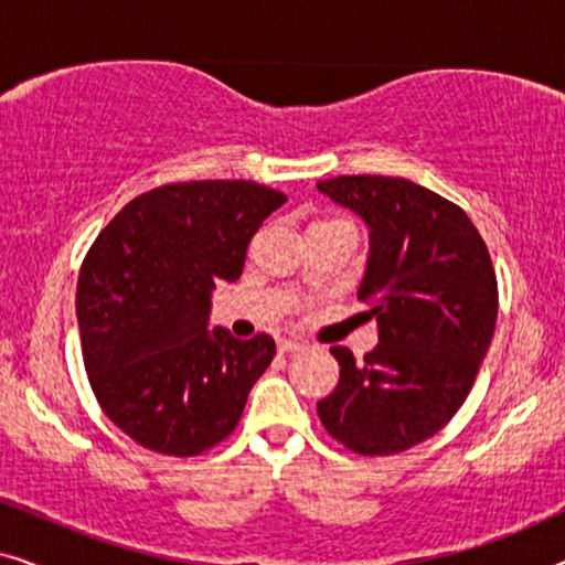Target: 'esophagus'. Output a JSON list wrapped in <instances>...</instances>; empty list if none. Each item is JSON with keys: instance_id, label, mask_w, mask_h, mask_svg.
<instances>
[{"instance_id": "34e87169", "label": "esophagus", "mask_w": 565, "mask_h": 565, "mask_svg": "<svg viewBox=\"0 0 565 565\" xmlns=\"http://www.w3.org/2000/svg\"><path fill=\"white\" fill-rule=\"evenodd\" d=\"M277 350H280L282 354H290V352L306 350V344L303 342H296V339H280V342H277Z\"/></svg>"}]
</instances>
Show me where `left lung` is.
Listing matches in <instances>:
<instances>
[{
    "label": "left lung",
    "mask_w": 565,
    "mask_h": 565,
    "mask_svg": "<svg viewBox=\"0 0 565 565\" xmlns=\"http://www.w3.org/2000/svg\"><path fill=\"white\" fill-rule=\"evenodd\" d=\"M370 228L358 298L377 321V344L339 362L319 401L323 429L347 450L385 458L435 437L466 404L499 316L491 254L460 205L401 177L344 174L316 182Z\"/></svg>",
    "instance_id": "obj_1"
}]
</instances>
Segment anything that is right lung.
<instances>
[{"instance_id":"obj_1","label":"right lung","mask_w":565,"mask_h":565,"mask_svg":"<svg viewBox=\"0 0 565 565\" xmlns=\"http://www.w3.org/2000/svg\"><path fill=\"white\" fill-rule=\"evenodd\" d=\"M282 192L249 180L172 182L99 231L76 282L84 367L115 427L192 458L223 443L275 358V339L207 331L211 290L234 282Z\"/></svg>"}]
</instances>
